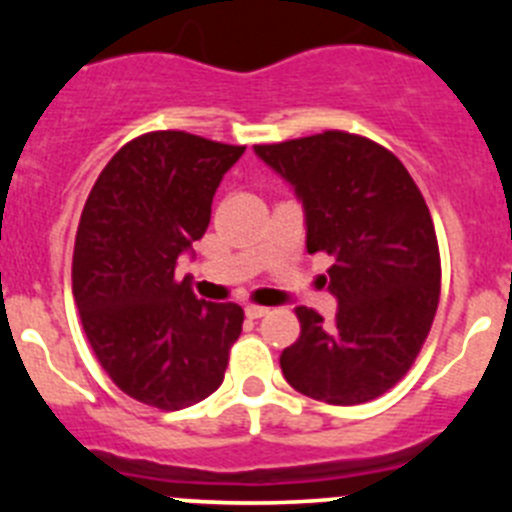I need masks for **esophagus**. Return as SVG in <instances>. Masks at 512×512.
Here are the masks:
<instances>
[{"mask_svg":"<svg viewBox=\"0 0 512 512\" xmlns=\"http://www.w3.org/2000/svg\"><path fill=\"white\" fill-rule=\"evenodd\" d=\"M266 312H269V307H261V305H248L246 307V315L251 320H256V318H264Z\"/></svg>","mask_w":512,"mask_h":512,"instance_id":"esophagus-1","label":"esophagus"}]
</instances>
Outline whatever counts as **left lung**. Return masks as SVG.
<instances>
[{
  "instance_id": "obj_1",
  "label": "left lung",
  "mask_w": 512,
  "mask_h": 512,
  "mask_svg": "<svg viewBox=\"0 0 512 512\" xmlns=\"http://www.w3.org/2000/svg\"><path fill=\"white\" fill-rule=\"evenodd\" d=\"M253 151L295 187L307 253L333 256L323 284L336 318L297 307L300 338L279 356L284 379L328 405L384 395L420 354L441 295L436 228L418 184L395 153L343 130Z\"/></svg>"
}]
</instances>
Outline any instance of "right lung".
<instances>
[{
  "instance_id": "right-lung-1",
  "label": "right lung",
  "mask_w": 512,
  "mask_h": 512,
  "mask_svg": "<svg viewBox=\"0 0 512 512\" xmlns=\"http://www.w3.org/2000/svg\"><path fill=\"white\" fill-rule=\"evenodd\" d=\"M246 146L184 130L130 140L104 166L74 243V300L99 364L133 400L182 410L223 384L243 307L176 277L210 225L212 197Z\"/></svg>"
}]
</instances>
